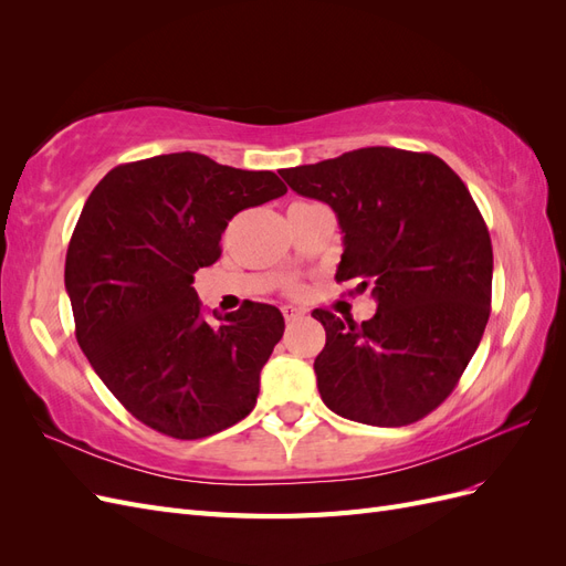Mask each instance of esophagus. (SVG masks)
Listing matches in <instances>:
<instances>
[{"instance_id":"34e87169","label":"esophagus","mask_w":566,"mask_h":566,"mask_svg":"<svg viewBox=\"0 0 566 566\" xmlns=\"http://www.w3.org/2000/svg\"><path fill=\"white\" fill-rule=\"evenodd\" d=\"M281 312H283V316H285V321H287V323H293V321L302 318V314H304L302 310H297V306H293V304H285Z\"/></svg>"}]
</instances>
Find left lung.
<instances>
[{
	"label": "left lung",
	"mask_w": 566,
	"mask_h": 566,
	"mask_svg": "<svg viewBox=\"0 0 566 566\" xmlns=\"http://www.w3.org/2000/svg\"><path fill=\"white\" fill-rule=\"evenodd\" d=\"M295 193L331 205L342 238L337 281L370 285L361 325L314 310L325 347L314 370L333 413L375 427L424 418L449 397L491 314L489 229L453 169L387 146L283 169Z\"/></svg>",
	"instance_id": "1"
}]
</instances>
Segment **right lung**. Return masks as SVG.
Instances as JSON below:
<instances>
[{
	"mask_svg": "<svg viewBox=\"0 0 566 566\" xmlns=\"http://www.w3.org/2000/svg\"><path fill=\"white\" fill-rule=\"evenodd\" d=\"M285 191L273 172L186 150L117 165L84 202L65 254L77 345L150 430L202 439L254 408L283 314L250 302L210 323L193 273L219 260L238 212Z\"/></svg>",
	"mask_w": 566,
	"mask_h": 566,
	"instance_id": "right-lung-1",
	"label": "right lung"
}]
</instances>
